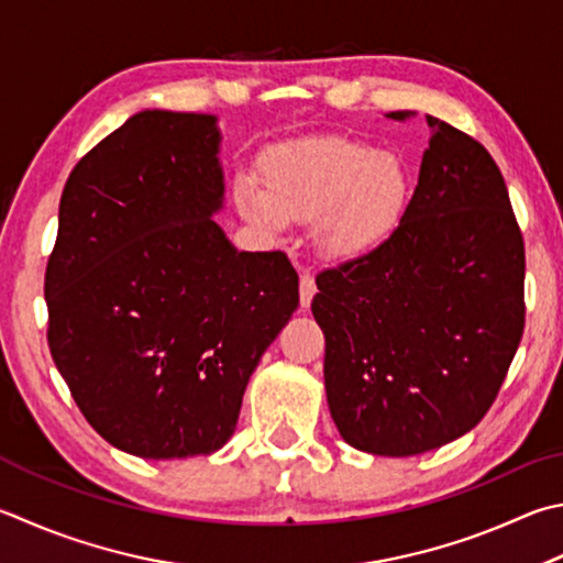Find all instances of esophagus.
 <instances>
[{
    "label": "esophagus",
    "instance_id": "esophagus-1",
    "mask_svg": "<svg viewBox=\"0 0 563 563\" xmlns=\"http://www.w3.org/2000/svg\"><path fill=\"white\" fill-rule=\"evenodd\" d=\"M314 292H317V285H314V278L312 275H308L305 273L302 278H300V305L305 310L310 308V302H312V298H314Z\"/></svg>",
    "mask_w": 563,
    "mask_h": 563
}]
</instances>
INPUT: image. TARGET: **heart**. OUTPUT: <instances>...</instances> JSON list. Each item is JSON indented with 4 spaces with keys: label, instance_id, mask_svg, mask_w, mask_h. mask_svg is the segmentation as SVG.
Wrapping results in <instances>:
<instances>
[{
    "label": "heart",
    "instance_id": "heart-1",
    "mask_svg": "<svg viewBox=\"0 0 563 563\" xmlns=\"http://www.w3.org/2000/svg\"><path fill=\"white\" fill-rule=\"evenodd\" d=\"M263 184H233L239 213L268 233L290 221H312V243L324 258L356 261L382 249L401 227L411 177L394 152L346 137L292 140L261 162Z\"/></svg>",
    "mask_w": 563,
    "mask_h": 563
}]
</instances>
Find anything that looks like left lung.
I'll return each mask as SVG.
<instances>
[{
    "instance_id": "obj_1",
    "label": "left lung",
    "mask_w": 563,
    "mask_h": 563,
    "mask_svg": "<svg viewBox=\"0 0 563 563\" xmlns=\"http://www.w3.org/2000/svg\"><path fill=\"white\" fill-rule=\"evenodd\" d=\"M426 120L401 227L317 275L312 300L332 421L372 455L428 453L473 431L525 332V241L503 172L477 140Z\"/></svg>"
}]
</instances>
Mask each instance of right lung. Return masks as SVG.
<instances>
[{
	"mask_svg": "<svg viewBox=\"0 0 563 563\" xmlns=\"http://www.w3.org/2000/svg\"><path fill=\"white\" fill-rule=\"evenodd\" d=\"M217 115L142 110L70 172L46 265L48 350L110 445L209 455L236 431L263 352L298 310L280 251H236Z\"/></svg>",
	"mask_w": 563,
	"mask_h": 563,
	"instance_id": "add662e5",
	"label": "right lung"
}]
</instances>
